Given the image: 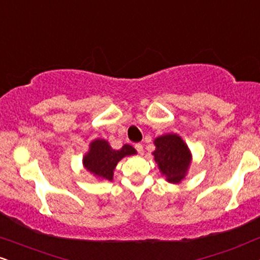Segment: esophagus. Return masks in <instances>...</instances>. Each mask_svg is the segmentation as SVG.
Segmentation results:
<instances>
[{"instance_id": "1", "label": "esophagus", "mask_w": 260, "mask_h": 260, "mask_svg": "<svg viewBox=\"0 0 260 260\" xmlns=\"http://www.w3.org/2000/svg\"><path fill=\"white\" fill-rule=\"evenodd\" d=\"M136 149H137V151H138L140 155H143L144 150H143V145H142V144H140V143H138V144H136Z\"/></svg>"}]
</instances>
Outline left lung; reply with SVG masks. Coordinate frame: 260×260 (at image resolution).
I'll return each mask as SVG.
<instances>
[{
  "instance_id": "left-lung-1",
  "label": "left lung",
  "mask_w": 260,
  "mask_h": 260,
  "mask_svg": "<svg viewBox=\"0 0 260 260\" xmlns=\"http://www.w3.org/2000/svg\"><path fill=\"white\" fill-rule=\"evenodd\" d=\"M156 150L152 152L161 173L170 183L178 184L185 178L191 162L187 145L178 134H165L154 140Z\"/></svg>"
}]
</instances>
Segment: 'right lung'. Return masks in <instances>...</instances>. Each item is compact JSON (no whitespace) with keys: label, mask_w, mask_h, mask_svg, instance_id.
Instances as JSON below:
<instances>
[{"label":"right lung","mask_w":260,"mask_h":260,"mask_svg":"<svg viewBox=\"0 0 260 260\" xmlns=\"http://www.w3.org/2000/svg\"><path fill=\"white\" fill-rule=\"evenodd\" d=\"M134 154H137L136 149L128 144H124L120 150H114L106 140L95 139L89 144V151L83 157V166L96 178L112 180L118 161Z\"/></svg>","instance_id":"right-lung-1"}]
</instances>
